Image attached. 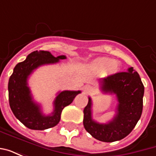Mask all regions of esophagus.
<instances>
[{
	"instance_id": "obj_1",
	"label": "esophagus",
	"mask_w": 156,
	"mask_h": 156,
	"mask_svg": "<svg viewBox=\"0 0 156 156\" xmlns=\"http://www.w3.org/2000/svg\"><path fill=\"white\" fill-rule=\"evenodd\" d=\"M83 91H84L85 94L90 93L92 91V87L90 85H86V86H84V88H83Z\"/></svg>"
}]
</instances>
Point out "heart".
I'll list each match as a JSON object with an SVG mask.
<instances>
[{
	"label": "heart",
	"mask_w": 156,
	"mask_h": 156,
	"mask_svg": "<svg viewBox=\"0 0 156 156\" xmlns=\"http://www.w3.org/2000/svg\"><path fill=\"white\" fill-rule=\"evenodd\" d=\"M92 66L94 70L98 72H104L107 70L109 74H115L119 70L117 62L113 61L111 58L102 57L94 59L92 62Z\"/></svg>",
	"instance_id": "1"
}]
</instances>
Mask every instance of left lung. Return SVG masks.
I'll return each mask as SVG.
<instances>
[{"label": "left lung", "mask_w": 156, "mask_h": 156, "mask_svg": "<svg viewBox=\"0 0 156 156\" xmlns=\"http://www.w3.org/2000/svg\"><path fill=\"white\" fill-rule=\"evenodd\" d=\"M101 90L115 94L118 100L116 115L107 124H99L92 118V99L83 109V126L92 136L103 142L120 140L133 130L143 109L144 88L134 68L117 73L101 79Z\"/></svg>", "instance_id": "8db88e82"}]
</instances>
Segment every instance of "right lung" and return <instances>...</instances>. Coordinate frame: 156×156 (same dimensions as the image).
<instances>
[{"mask_svg": "<svg viewBox=\"0 0 156 156\" xmlns=\"http://www.w3.org/2000/svg\"><path fill=\"white\" fill-rule=\"evenodd\" d=\"M61 55L55 58L50 51H35L27 57L25 61L16 65L13 73L9 78V104L16 118L26 127L36 130H44L54 127L59 123L62 109L71 104L81 91H65L58 93L53 103L54 109L50 115H44L40 105L33 101L27 79L36 68L46 64L58 62L65 59Z\"/></svg>", "mask_w": 156, "mask_h": 156, "instance_id": "add662e5", "label": "right lung"}]
</instances>
